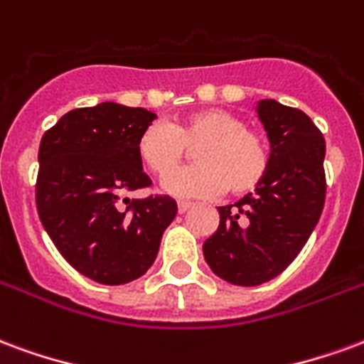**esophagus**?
Instances as JSON below:
<instances>
[{
	"label": "esophagus",
	"mask_w": 364,
	"mask_h": 364,
	"mask_svg": "<svg viewBox=\"0 0 364 364\" xmlns=\"http://www.w3.org/2000/svg\"><path fill=\"white\" fill-rule=\"evenodd\" d=\"M192 201H178V213H186L188 209L192 208Z\"/></svg>",
	"instance_id": "1"
}]
</instances>
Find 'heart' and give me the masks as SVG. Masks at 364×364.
Segmentation results:
<instances>
[{
  "instance_id": "1",
  "label": "heart",
  "mask_w": 364,
  "mask_h": 364,
  "mask_svg": "<svg viewBox=\"0 0 364 364\" xmlns=\"http://www.w3.org/2000/svg\"><path fill=\"white\" fill-rule=\"evenodd\" d=\"M198 144V165L164 176V192L176 198H211L227 188L246 193L266 178L272 163L267 141L246 127L237 114L223 108H203L172 126L151 124L137 137V155L155 174H166L185 156V147Z\"/></svg>"
}]
</instances>
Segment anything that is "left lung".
<instances>
[{"label":"left lung","instance_id":"left-lung-1","mask_svg":"<svg viewBox=\"0 0 364 364\" xmlns=\"http://www.w3.org/2000/svg\"><path fill=\"white\" fill-rule=\"evenodd\" d=\"M272 145L266 178L235 205L219 209V227L203 242L211 272L240 287L277 277L293 262L326 200L322 132L306 114L264 98L256 106Z\"/></svg>","mask_w":364,"mask_h":364}]
</instances>
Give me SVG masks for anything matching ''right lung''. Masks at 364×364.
<instances>
[{
    "instance_id": "1",
    "label": "right lung",
    "mask_w": 364,
    "mask_h": 364,
    "mask_svg": "<svg viewBox=\"0 0 364 364\" xmlns=\"http://www.w3.org/2000/svg\"><path fill=\"white\" fill-rule=\"evenodd\" d=\"M155 118L145 108L106 100L63 114L42 135L36 180L42 225L63 258L102 285L147 273L178 211L168 196L127 198L151 184L137 137Z\"/></svg>"
}]
</instances>
